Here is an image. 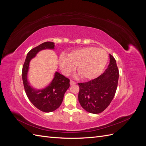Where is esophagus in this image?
Listing matches in <instances>:
<instances>
[{"mask_svg": "<svg viewBox=\"0 0 146 146\" xmlns=\"http://www.w3.org/2000/svg\"><path fill=\"white\" fill-rule=\"evenodd\" d=\"M70 85H75V84H76V82H75L73 80H70Z\"/></svg>", "mask_w": 146, "mask_h": 146, "instance_id": "esophagus-1", "label": "esophagus"}]
</instances>
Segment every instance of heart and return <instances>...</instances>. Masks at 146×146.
Wrapping results in <instances>:
<instances>
[{"label":"heart","instance_id":"obj_1","mask_svg":"<svg viewBox=\"0 0 146 146\" xmlns=\"http://www.w3.org/2000/svg\"><path fill=\"white\" fill-rule=\"evenodd\" d=\"M108 59L107 52L94 47H88L75 50L68 54V58L61 55L59 64L61 71L69 75L77 67V71L84 80L98 77L102 72Z\"/></svg>","mask_w":146,"mask_h":146}]
</instances>
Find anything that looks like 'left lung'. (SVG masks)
I'll use <instances>...</instances> for the list:
<instances>
[{"label": "left lung", "mask_w": 146, "mask_h": 146, "mask_svg": "<svg viewBox=\"0 0 146 146\" xmlns=\"http://www.w3.org/2000/svg\"><path fill=\"white\" fill-rule=\"evenodd\" d=\"M108 68L100 76L85 83H78V101L86 111L98 114L104 111L115 95L119 79L116 60L110 54Z\"/></svg>", "instance_id": "obj_1"}]
</instances>
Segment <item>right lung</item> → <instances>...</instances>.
Segmentation results:
<instances>
[{
	"instance_id": "right-lung-1",
	"label": "right lung",
	"mask_w": 146,
	"mask_h": 146,
	"mask_svg": "<svg viewBox=\"0 0 146 146\" xmlns=\"http://www.w3.org/2000/svg\"><path fill=\"white\" fill-rule=\"evenodd\" d=\"M54 42L47 41L31 49L27 54L22 70L24 90L29 100L35 107L46 113L54 111L60 107L64 93L69 88L70 80L60 73L56 72L49 85L45 89L36 91L29 85L27 75L31 59L39 51L46 48H54Z\"/></svg>"
}]
</instances>
